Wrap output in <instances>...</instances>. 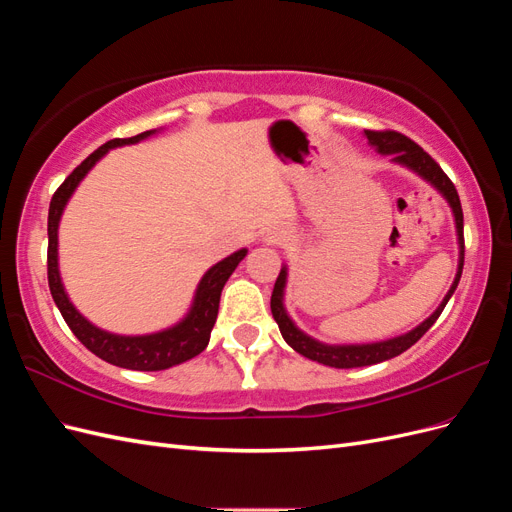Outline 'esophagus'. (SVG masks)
Masks as SVG:
<instances>
[{"mask_svg": "<svg viewBox=\"0 0 512 512\" xmlns=\"http://www.w3.org/2000/svg\"><path fill=\"white\" fill-rule=\"evenodd\" d=\"M262 237H265V241H280L282 230H267V232H262Z\"/></svg>", "mask_w": 512, "mask_h": 512, "instance_id": "1", "label": "esophagus"}]
</instances>
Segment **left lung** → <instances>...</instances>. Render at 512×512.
I'll list each match as a JSON object with an SVG mask.
<instances>
[{
	"label": "left lung",
	"instance_id": "1",
	"mask_svg": "<svg viewBox=\"0 0 512 512\" xmlns=\"http://www.w3.org/2000/svg\"><path fill=\"white\" fill-rule=\"evenodd\" d=\"M365 136L369 145H374L384 156H393V162L408 166L410 170H414L416 175H421L423 179H427L433 188H436L444 198L446 203L451 205L453 215H455V226H457V239H459V267H457V275L455 282L451 286V290L446 292V297L442 299V303L438 305L436 312H433L425 322L418 324L416 329H412L406 335H399L393 339H386V342H378V344H356V346H329L322 344L318 339H312L309 335H305L301 329L294 327V322L290 320V316L286 314L284 307V288H286V267H282L280 275H277L275 286H273V294H271V314L280 327L282 337L286 339V344L297 350L299 354L307 356V359L318 361L322 365L329 367H337V369H350V367H365V365H376L382 361H389L393 356H399L401 352H406L410 346H414L418 339H421L429 329L431 324L436 322L442 314V309L446 307L448 299L453 297V292L459 284V277L463 271V211H461V203H459V194L455 190L453 181L446 177L444 170L440 168V164L433 160L427 151H423V147H418L414 141L406 134L395 132V130H365Z\"/></svg>",
	"mask_w": 512,
	"mask_h": 512
}]
</instances>
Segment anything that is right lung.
Here are the masks:
<instances>
[{
    "label": "right lung",
    "instance_id": "obj_1",
    "mask_svg": "<svg viewBox=\"0 0 512 512\" xmlns=\"http://www.w3.org/2000/svg\"><path fill=\"white\" fill-rule=\"evenodd\" d=\"M153 130H147L143 134H136L130 138H113V141L104 143L100 149H96L87 160H83L76 166L72 173L66 177V181L59 185L57 192L51 198L49 207V252H46V273H49V288L53 294V301L59 307L61 316H64L70 331L79 337V342L102 361L123 367V369H136V371H160L173 365L185 363L194 359L196 354L203 352L209 344V337L213 331L215 318H218L220 309V294L224 284L232 271L237 269L239 262L245 258L247 250H239L230 254L228 258L220 260L218 265H213L200 280L196 288V297L190 307L188 316L175 327L151 333V335H115L94 327L85 316L79 314L68 294L64 290L59 277V265H57V228L61 213L68 205L72 192L81 179L89 173L94 164L104 156L108 149H115L121 145H134L143 138L151 136Z\"/></svg>",
    "mask_w": 512,
    "mask_h": 512
}]
</instances>
